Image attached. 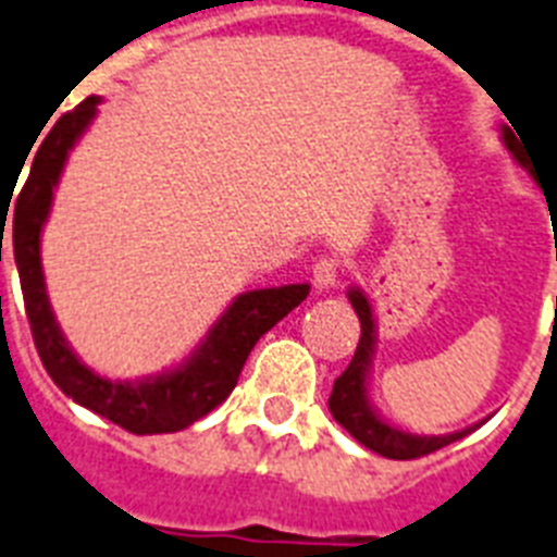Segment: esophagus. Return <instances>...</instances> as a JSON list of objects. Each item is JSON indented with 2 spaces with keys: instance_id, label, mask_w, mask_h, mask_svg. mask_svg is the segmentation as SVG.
Listing matches in <instances>:
<instances>
[{
  "instance_id": "obj_1",
  "label": "esophagus",
  "mask_w": 557,
  "mask_h": 557,
  "mask_svg": "<svg viewBox=\"0 0 557 557\" xmlns=\"http://www.w3.org/2000/svg\"><path fill=\"white\" fill-rule=\"evenodd\" d=\"M338 273H342V261L335 259V256H324L312 264V282L319 289H327L338 282Z\"/></svg>"
}]
</instances>
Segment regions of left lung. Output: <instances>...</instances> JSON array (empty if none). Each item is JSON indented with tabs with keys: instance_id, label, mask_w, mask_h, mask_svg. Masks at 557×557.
Wrapping results in <instances>:
<instances>
[{
	"instance_id": "left-lung-1",
	"label": "left lung",
	"mask_w": 557,
	"mask_h": 557,
	"mask_svg": "<svg viewBox=\"0 0 557 557\" xmlns=\"http://www.w3.org/2000/svg\"><path fill=\"white\" fill-rule=\"evenodd\" d=\"M504 141L512 150L518 162L523 164L521 147H518L516 136L509 133V127L504 131ZM352 310L358 312V321H361V338H358L356 356H352L350 367L335 379L333 395H330V412L338 424L347 430L356 441H361L367 449L384 455V458H395V461H410V458H421V455H430L435 449L447 447L453 441L463 438L470 430H461V433L453 435H410L401 433L389 426L387 421H381L375 412H372L370 401H367V370H370V356L372 344H375V321H372V307L367 301V296L361 289H350Z\"/></svg>"
}]
</instances>
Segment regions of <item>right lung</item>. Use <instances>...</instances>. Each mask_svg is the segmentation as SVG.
<instances>
[{"label": "right lung", "instance_id": "obj_1", "mask_svg": "<svg viewBox=\"0 0 557 557\" xmlns=\"http://www.w3.org/2000/svg\"><path fill=\"white\" fill-rule=\"evenodd\" d=\"M99 102H102L99 96H87L85 102L76 104L50 127L45 141L36 147L27 182L16 196V213L11 224L13 259L20 268L25 312L41 364L64 395H71L76 404L133 435L178 433L215 410L233 393L256 342L273 330L293 307L305 301L310 284H284V287L252 289L238 296L207 333L199 350L185 364L164 375L145 381H110L87 370L67 347L50 310L45 275H41L39 236L67 150L76 145L87 124L94 122Z\"/></svg>", "mask_w": 557, "mask_h": 557}]
</instances>
